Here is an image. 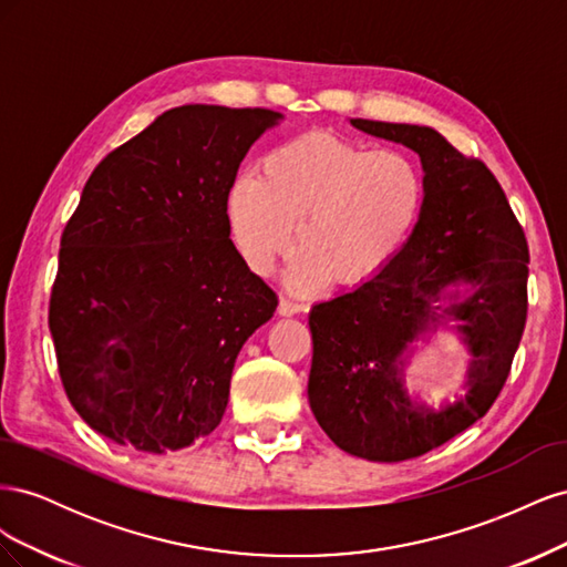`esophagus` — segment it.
<instances>
[{"label":"esophagus","mask_w":567,"mask_h":567,"mask_svg":"<svg viewBox=\"0 0 567 567\" xmlns=\"http://www.w3.org/2000/svg\"><path fill=\"white\" fill-rule=\"evenodd\" d=\"M305 302L302 300H298V298H293V296H284L281 298V302H279V315L281 317H293V315H300V312H305Z\"/></svg>","instance_id":"obj_1"}]
</instances>
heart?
Segmentation results:
<instances>
[{
  "label": "heart",
  "mask_w": 567,
  "mask_h": 567,
  "mask_svg": "<svg viewBox=\"0 0 567 567\" xmlns=\"http://www.w3.org/2000/svg\"><path fill=\"white\" fill-rule=\"evenodd\" d=\"M423 203L419 165L400 148L367 151L331 132L269 148L229 196L234 244L267 274L293 238L288 284H357L379 271L414 229Z\"/></svg>",
  "instance_id": "b5f03b06"
}]
</instances>
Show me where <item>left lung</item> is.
Wrapping results in <instances>:
<instances>
[{"mask_svg": "<svg viewBox=\"0 0 567 567\" xmlns=\"http://www.w3.org/2000/svg\"><path fill=\"white\" fill-rule=\"evenodd\" d=\"M359 132L419 153L423 203L390 260L310 310L312 414L342 452L406 461L483 419L502 392L527 317V241L489 169L423 125L354 117ZM437 332L472 354L461 395L427 405L405 373Z\"/></svg>", "mask_w": 567, "mask_h": 567, "instance_id": "8db88e82", "label": "left lung"}]
</instances>
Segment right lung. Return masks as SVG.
<instances>
[{"label": "right lung", "instance_id": "right-lung-1", "mask_svg": "<svg viewBox=\"0 0 567 567\" xmlns=\"http://www.w3.org/2000/svg\"><path fill=\"white\" fill-rule=\"evenodd\" d=\"M281 113L188 104L96 165L61 236L49 331L78 414L148 454L213 433L277 310L231 241L238 165Z\"/></svg>", "mask_w": 567, "mask_h": 567}]
</instances>
